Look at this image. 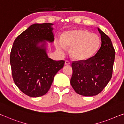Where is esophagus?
<instances>
[{"label":"esophagus","mask_w":124,"mask_h":124,"mask_svg":"<svg viewBox=\"0 0 124 124\" xmlns=\"http://www.w3.org/2000/svg\"><path fill=\"white\" fill-rule=\"evenodd\" d=\"M65 64L66 65H70V62L69 61L66 60V61H65Z\"/></svg>","instance_id":"esophagus-1"}]
</instances>
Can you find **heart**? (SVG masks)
I'll return each instance as SVG.
<instances>
[{
    "label": "heart",
    "mask_w": 124,
    "mask_h": 124,
    "mask_svg": "<svg viewBox=\"0 0 124 124\" xmlns=\"http://www.w3.org/2000/svg\"><path fill=\"white\" fill-rule=\"evenodd\" d=\"M101 40L98 34L85 29H75L66 32L62 39L55 42L56 48L61 53L69 47L71 57L77 61L90 59L98 52Z\"/></svg>",
    "instance_id": "b5f03b06"
}]
</instances>
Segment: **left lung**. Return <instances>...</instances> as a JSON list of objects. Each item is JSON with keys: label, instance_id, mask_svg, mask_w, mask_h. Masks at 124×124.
I'll return each mask as SVG.
<instances>
[{"label": "left lung", "instance_id": "1", "mask_svg": "<svg viewBox=\"0 0 124 124\" xmlns=\"http://www.w3.org/2000/svg\"><path fill=\"white\" fill-rule=\"evenodd\" d=\"M101 46L96 54L85 61H73L70 83L77 93L85 96H95L101 92L110 81L115 57L111 39L98 28Z\"/></svg>", "mask_w": 124, "mask_h": 124}]
</instances>
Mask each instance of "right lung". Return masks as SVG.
<instances>
[{
  "label": "right lung",
  "instance_id": "obj_1",
  "mask_svg": "<svg viewBox=\"0 0 124 124\" xmlns=\"http://www.w3.org/2000/svg\"><path fill=\"white\" fill-rule=\"evenodd\" d=\"M53 25L33 24L13 44L10 54L13 79L20 91L30 97L45 95L54 76L65 64V61L53 60L47 55L44 40L53 42ZM39 43L42 44L39 46Z\"/></svg>",
  "mask_w": 124,
  "mask_h": 124
}]
</instances>
